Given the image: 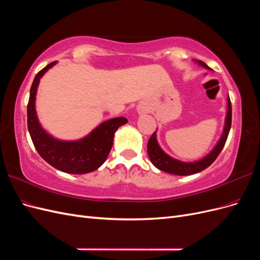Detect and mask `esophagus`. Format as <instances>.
I'll list each match as a JSON object with an SVG mask.
<instances>
[{
  "label": "esophagus",
  "mask_w": 260,
  "mask_h": 260,
  "mask_svg": "<svg viewBox=\"0 0 260 260\" xmlns=\"http://www.w3.org/2000/svg\"><path fill=\"white\" fill-rule=\"evenodd\" d=\"M138 113L141 115V114H145V113H147V111H148V107H147V105L146 104H140L139 106H138Z\"/></svg>",
  "instance_id": "1"
}]
</instances>
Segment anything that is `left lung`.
I'll return each instance as SVG.
<instances>
[{"mask_svg":"<svg viewBox=\"0 0 260 260\" xmlns=\"http://www.w3.org/2000/svg\"><path fill=\"white\" fill-rule=\"evenodd\" d=\"M194 61L198 62L200 66L204 67L205 69L211 70V68H209L205 62H203L201 60H194ZM231 120H232V107H231L230 98H228L226 115H225L224 127H223L221 137H220L215 147L212 148L207 155H205L204 157H202L201 159L195 160V161H182L169 156L167 153H165L164 149L158 144V141H157V138H156V131H155L154 135L149 138L148 143H147V154L149 157V160L152 161V164L157 169L168 172V174H171V175L190 176V175L198 174V172L203 171L204 169L209 167L210 165L216 160L220 152L222 151V148L225 144V141L228 139V136H229V132H230Z\"/></svg>","mask_w":260,"mask_h":260,"instance_id":"obj_1","label":"left lung"}]
</instances>
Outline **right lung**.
<instances>
[{
	"mask_svg": "<svg viewBox=\"0 0 260 260\" xmlns=\"http://www.w3.org/2000/svg\"><path fill=\"white\" fill-rule=\"evenodd\" d=\"M53 61L35 77L27 107L28 130L38 153L51 166L73 175L89 174L100 168L111 152L114 135L120 125L127 123L124 117H116L99 124L88 136L75 141L59 140L46 132L38 119L36 95L43 75L52 68Z\"/></svg>",
	"mask_w": 260,
	"mask_h": 260,
	"instance_id": "obj_1",
	"label": "right lung"
}]
</instances>
